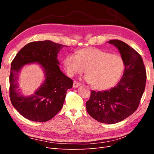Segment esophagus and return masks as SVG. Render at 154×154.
I'll use <instances>...</instances> for the list:
<instances>
[{"instance_id": "34e87169", "label": "esophagus", "mask_w": 154, "mask_h": 154, "mask_svg": "<svg viewBox=\"0 0 154 154\" xmlns=\"http://www.w3.org/2000/svg\"><path fill=\"white\" fill-rule=\"evenodd\" d=\"M80 85H81L80 83L77 82V81H73V88H77V87H78L79 86H80Z\"/></svg>"}]
</instances>
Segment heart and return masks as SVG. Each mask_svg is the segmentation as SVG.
Here are the masks:
<instances>
[{"mask_svg":"<svg viewBox=\"0 0 154 154\" xmlns=\"http://www.w3.org/2000/svg\"><path fill=\"white\" fill-rule=\"evenodd\" d=\"M67 73L73 76L85 71L86 79L97 89H105L115 84L122 75L124 63L120 56L98 48L80 50L65 57Z\"/></svg>","mask_w":154,"mask_h":154,"instance_id":"1","label":"heart"}]
</instances>
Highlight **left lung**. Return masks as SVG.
<instances>
[{"label": "left lung", "mask_w": 154, "mask_h": 154, "mask_svg": "<svg viewBox=\"0 0 154 154\" xmlns=\"http://www.w3.org/2000/svg\"><path fill=\"white\" fill-rule=\"evenodd\" d=\"M108 42L116 47L121 54L125 66L122 77L110 89L91 91L86 109L98 122L115 124L126 119L138 109L145 90L146 71L141 55L134 49L120 40Z\"/></svg>", "instance_id": "obj_1"}]
</instances>
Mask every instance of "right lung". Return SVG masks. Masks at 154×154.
I'll return each mask as SVG.
<instances>
[{"mask_svg":"<svg viewBox=\"0 0 154 154\" xmlns=\"http://www.w3.org/2000/svg\"><path fill=\"white\" fill-rule=\"evenodd\" d=\"M65 47L67 46L50 40L32 42L23 47L12 61L10 98L13 106L26 119L34 122H46L63 107L67 91L73 87V81L59 67L57 54ZM34 63L41 65L45 80L34 95L24 96L19 89V71L24 65Z\"/></svg>","mask_w":154,"mask_h":154,"instance_id":"1","label":"right lung"}]
</instances>
